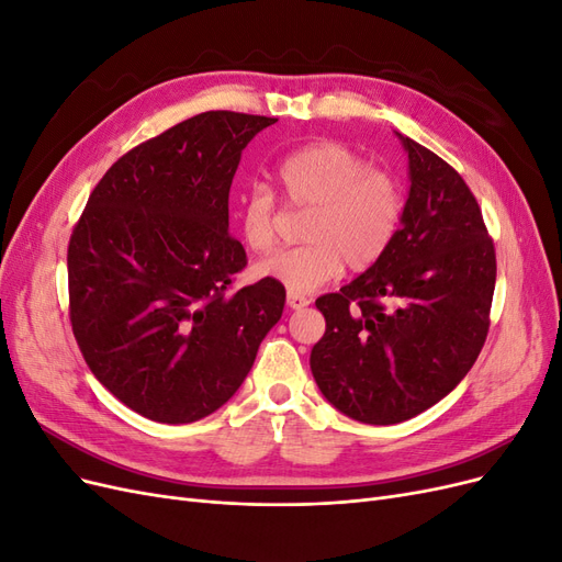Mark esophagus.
I'll list each match as a JSON object with an SVG mask.
<instances>
[{
	"instance_id": "34e87169",
	"label": "esophagus",
	"mask_w": 562,
	"mask_h": 562,
	"mask_svg": "<svg viewBox=\"0 0 562 562\" xmlns=\"http://www.w3.org/2000/svg\"><path fill=\"white\" fill-rule=\"evenodd\" d=\"M285 300H288V307H291V310H302L312 302L307 295H300V293H293V291H288Z\"/></svg>"
}]
</instances>
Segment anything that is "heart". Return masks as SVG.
<instances>
[{
	"mask_svg": "<svg viewBox=\"0 0 562 562\" xmlns=\"http://www.w3.org/2000/svg\"><path fill=\"white\" fill-rule=\"evenodd\" d=\"M277 180L291 206L310 209L302 225L307 244L258 262L260 277L277 279L293 293H310L345 265L363 271L380 262L394 244L405 211L403 184L347 145L326 140L300 147L279 164ZM236 215L252 250L277 246L279 201L267 184H250Z\"/></svg>",
	"mask_w": 562,
	"mask_h": 562,
	"instance_id": "obj_1",
	"label": "heart"
}]
</instances>
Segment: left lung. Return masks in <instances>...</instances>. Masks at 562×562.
<instances>
[{
	"instance_id": "left-lung-1",
	"label": "left lung",
	"mask_w": 562,
	"mask_h": 562,
	"mask_svg": "<svg viewBox=\"0 0 562 562\" xmlns=\"http://www.w3.org/2000/svg\"><path fill=\"white\" fill-rule=\"evenodd\" d=\"M411 194L380 262L316 300L326 333L310 356L314 380L339 413L398 424L464 380L490 330L497 258L464 178L403 138Z\"/></svg>"
}]
</instances>
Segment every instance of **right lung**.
Returning a JSON list of instances; mask_svg holds the SVG:
<instances>
[{"label": "right lung", "instance_id": "add662e5", "mask_svg": "<svg viewBox=\"0 0 562 562\" xmlns=\"http://www.w3.org/2000/svg\"><path fill=\"white\" fill-rule=\"evenodd\" d=\"M274 116L203 112L119 157L67 246L70 323L112 396L161 424L225 405L283 314L285 288L246 269L229 234V187L244 147Z\"/></svg>", "mask_w": 562, "mask_h": 562}]
</instances>
